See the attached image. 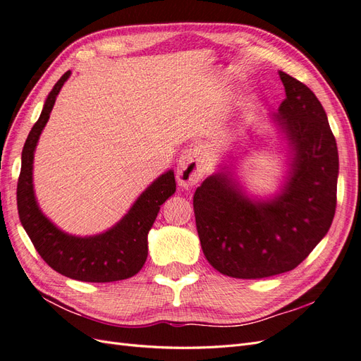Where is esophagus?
<instances>
[{
	"label": "esophagus",
	"instance_id": "34e87169",
	"mask_svg": "<svg viewBox=\"0 0 361 361\" xmlns=\"http://www.w3.org/2000/svg\"><path fill=\"white\" fill-rule=\"evenodd\" d=\"M207 169H209V164H207V158L203 150L197 147L183 150L178 159L176 167L179 185L183 188L194 187L204 178Z\"/></svg>",
	"mask_w": 361,
	"mask_h": 361
}]
</instances>
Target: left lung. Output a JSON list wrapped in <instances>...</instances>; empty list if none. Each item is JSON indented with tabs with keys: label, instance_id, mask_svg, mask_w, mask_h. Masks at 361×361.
<instances>
[{
	"label": "left lung",
	"instance_id": "obj_1",
	"mask_svg": "<svg viewBox=\"0 0 361 361\" xmlns=\"http://www.w3.org/2000/svg\"><path fill=\"white\" fill-rule=\"evenodd\" d=\"M279 73L286 99L267 116L286 149L277 191L251 194L235 164L220 162L192 199L203 255L228 277L265 279L297 268L334 218L338 154L329 118L307 85Z\"/></svg>",
	"mask_w": 361,
	"mask_h": 361
}]
</instances>
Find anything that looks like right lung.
Returning a JSON list of instances; mask_svg holds the SVG:
<instances>
[{"label":"right lung","mask_w":361,"mask_h":361,"mask_svg":"<svg viewBox=\"0 0 361 361\" xmlns=\"http://www.w3.org/2000/svg\"><path fill=\"white\" fill-rule=\"evenodd\" d=\"M71 73L68 71L52 87L40 117L31 128L24 145L16 192L19 220L42 259L61 276L92 283L125 280L135 276L145 265L149 231L157 220L161 204L176 191L174 171L162 173L152 182L129 211L105 232L78 236L54 224L42 212L36 200L32 162L42 130L47 126L54 104Z\"/></svg>","instance_id":"add662e5"}]
</instances>
